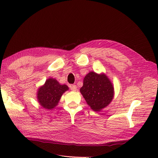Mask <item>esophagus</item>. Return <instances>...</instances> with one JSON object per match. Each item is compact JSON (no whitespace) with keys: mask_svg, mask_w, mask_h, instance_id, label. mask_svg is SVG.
Instances as JSON below:
<instances>
[{"mask_svg":"<svg viewBox=\"0 0 158 158\" xmlns=\"http://www.w3.org/2000/svg\"><path fill=\"white\" fill-rule=\"evenodd\" d=\"M69 87L71 89V90H73V91H76V89H77V87H76V85H70Z\"/></svg>","mask_w":158,"mask_h":158,"instance_id":"1","label":"esophagus"}]
</instances>
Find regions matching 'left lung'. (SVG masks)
Segmentation results:
<instances>
[{"label":"left lung","instance_id":"1","mask_svg":"<svg viewBox=\"0 0 158 158\" xmlns=\"http://www.w3.org/2000/svg\"><path fill=\"white\" fill-rule=\"evenodd\" d=\"M85 102L95 111H99L111 102L114 88L107 76L90 72L84 78L80 89Z\"/></svg>","mask_w":158,"mask_h":158}]
</instances>
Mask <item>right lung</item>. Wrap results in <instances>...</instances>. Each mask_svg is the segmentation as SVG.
<instances>
[{
	"instance_id": "1",
	"label": "right lung",
	"mask_w": 158,
	"mask_h": 158,
	"mask_svg": "<svg viewBox=\"0 0 158 158\" xmlns=\"http://www.w3.org/2000/svg\"><path fill=\"white\" fill-rule=\"evenodd\" d=\"M68 89L67 85H60L56 80L47 79L45 84L38 89V102L44 109H52L58 105L62 95Z\"/></svg>"
}]
</instances>
